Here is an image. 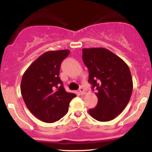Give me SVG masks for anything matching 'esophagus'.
<instances>
[{"label": "esophagus", "instance_id": "obj_1", "mask_svg": "<svg viewBox=\"0 0 152 152\" xmlns=\"http://www.w3.org/2000/svg\"><path fill=\"white\" fill-rule=\"evenodd\" d=\"M78 91H79V93H80V94H81V95H83V94L86 93V91H85L84 88H82V87H80L79 90H78Z\"/></svg>", "mask_w": 152, "mask_h": 152}]
</instances>
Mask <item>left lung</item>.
<instances>
[{
    "label": "left lung",
    "instance_id": "8db88e82",
    "mask_svg": "<svg viewBox=\"0 0 152 152\" xmlns=\"http://www.w3.org/2000/svg\"><path fill=\"white\" fill-rule=\"evenodd\" d=\"M82 54L88 69V82L98 97L96 106L88 112L97 121H111L121 114L130 100L133 81L129 68L106 48H83Z\"/></svg>",
    "mask_w": 152,
    "mask_h": 152
}]
</instances>
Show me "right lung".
Listing matches in <instances>:
<instances>
[{"label":"right lung","instance_id":"right-lung-1","mask_svg":"<svg viewBox=\"0 0 152 152\" xmlns=\"http://www.w3.org/2000/svg\"><path fill=\"white\" fill-rule=\"evenodd\" d=\"M70 50L47 51L34 61L23 75L20 92L29 111L43 122L58 121L76 96L66 91L59 78L60 66Z\"/></svg>","mask_w":152,"mask_h":152}]
</instances>
